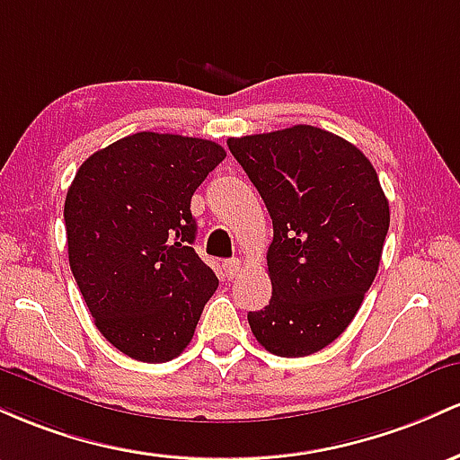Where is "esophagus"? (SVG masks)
<instances>
[{
	"label": "esophagus",
	"mask_w": 460,
	"mask_h": 460,
	"mask_svg": "<svg viewBox=\"0 0 460 460\" xmlns=\"http://www.w3.org/2000/svg\"><path fill=\"white\" fill-rule=\"evenodd\" d=\"M241 271V261L239 258H230V261L224 262V273L228 276V280H232V278L239 276Z\"/></svg>",
	"instance_id": "1"
}]
</instances>
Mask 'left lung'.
<instances>
[{
    "instance_id": "8db88e82",
    "label": "left lung",
    "mask_w": 460,
    "mask_h": 460,
    "mask_svg": "<svg viewBox=\"0 0 460 460\" xmlns=\"http://www.w3.org/2000/svg\"><path fill=\"white\" fill-rule=\"evenodd\" d=\"M270 210L271 299L247 313L256 341L296 358L352 323L383 256L389 202L358 147L314 126L228 138Z\"/></svg>"
}]
</instances>
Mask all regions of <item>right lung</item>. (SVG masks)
I'll list each match as a JSON object with an SVG mask.
<instances>
[{
	"mask_svg": "<svg viewBox=\"0 0 460 460\" xmlns=\"http://www.w3.org/2000/svg\"><path fill=\"white\" fill-rule=\"evenodd\" d=\"M224 158L206 138L137 132L86 158L66 190L71 271L97 330L134 360L182 354L219 287L190 247V198Z\"/></svg>",
	"mask_w": 460,
	"mask_h": 460,
	"instance_id": "obj_1",
	"label": "right lung"
}]
</instances>
